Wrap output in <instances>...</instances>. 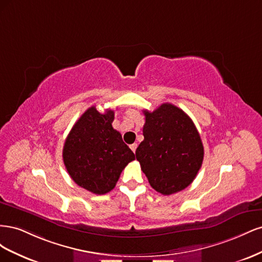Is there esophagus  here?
Instances as JSON below:
<instances>
[{
  "label": "esophagus",
  "instance_id": "1",
  "mask_svg": "<svg viewBox=\"0 0 262 262\" xmlns=\"http://www.w3.org/2000/svg\"><path fill=\"white\" fill-rule=\"evenodd\" d=\"M137 147H138V144H137V143H133V144H131V145H130V148L132 149V152H133V153H136Z\"/></svg>",
  "mask_w": 262,
  "mask_h": 262
}]
</instances>
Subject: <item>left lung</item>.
Listing matches in <instances>:
<instances>
[{
  "instance_id": "1",
  "label": "left lung",
  "mask_w": 262,
  "mask_h": 262,
  "mask_svg": "<svg viewBox=\"0 0 262 262\" xmlns=\"http://www.w3.org/2000/svg\"><path fill=\"white\" fill-rule=\"evenodd\" d=\"M143 113L144 140L136 150L141 169L157 192H179L201 168L204 149L200 134L184 110L168 102Z\"/></svg>"
}]
</instances>
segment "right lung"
I'll return each instance as SVG.
<instances>
[{
	"label": "right lung",
	"instance_id": "1",
	"mask_svg": "<svg viewBox=\"0 0 262 262\" xmlns=\"http://www.w3.org/2000/svg\"><path fill=\"white\" fill-rule=\"evenodd\" d=\"M114 118V110L100 114L92 106L75 122L63 146L70 177L95 194L112 191L125 166L136 160L120 132L113 128Z\"/></svg>",
	"mask_w": 262,
	"mask_h": 262
}]
</instances>
